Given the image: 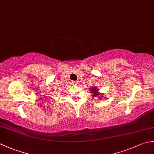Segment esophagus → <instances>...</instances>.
Here are the masks:
<instances>
[{
  "instance_id": "esophagus-1",
  "label": "esophagus",
  "mask_w": 154,
  "mask_h": 154,
  "mask_svg": "<svg viewBox=\"0 0 154 154\" xmlns=\"http://www.w3.org/2000/svg\"><path fill=\"white\" fill-rule=\"evenodd\" d=\"M72 84H73V85H77L78 84V82L77 81H73V82H72Z\"/></svg>"
}]
</instances>
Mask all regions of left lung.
Segmentation results:
<instances>
[{
  "mask_svg": "<svg viewBox=\"0 0 154 154\" xmlns=\"http://www.w3.org/2000/svg\"><path fill=\"white\" fill-rule=\"evenodd\" d=\"M91 91V93H92V95H93V97H99V100L102 98L103 94V93H100L99 92V89H97V87H91V89H90ZM97 99V98H96Z\"/></svg>",
  "mask_w": 154,
  "mask_h": 154,
  "instance_id": "8db88e82",
  "label": "left lung"
}]
</instances>
